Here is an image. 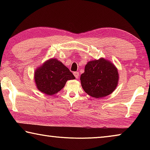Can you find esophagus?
I'll use <instances>...</instances> for the list:
<instances>
[{"instance_id": "1", "label": "esophagus", "mask_w": 150, "mask_h": 150, "mask_svg": "<svg viewBox=\"0 0 150 150\" xmlns=\"http://www.w3.org/2000/svg\"><path fill=\"white\" fill-rule=\"evenodd\" d=\"M73 75H74V76L75 77L76 79H78L79 78V72H73Z\"/></svg>"}]
</instances>
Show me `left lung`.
<instances>
[{"label":"left lung","instance_id":"obj_1","mask_svg":"<svg viewBox=\"0 0 150 150\" xmlns=\"http://www.w3.org/2000/svg\"><path fill=\"white\" fill-rule=\"evenodd\" d=\"M80 80L86 93L93 98H103L117 87L119 74L117 68L110 61L101 57L86 64Z\"/></svg>","mask_w":150,"mask_h":150}]
</instances>
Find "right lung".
Returning a JSON list of instances; mask_svg holds the SVG:
<instances>
[{"mask_svg": "<svg viewBox=\"0 0 150 150\" xmlns=\"http://www.w3.org/2000/svg\"><path fill=\"white\" fill-rule=\"evenodd\" d=\"M34 77L38 89L47 95L59 92L68 80L75 79L69 69L55 58L47 59L37 67Z\"/></svg>", "mask_w": 150, "mask_h": 150, "instance_id": "1", "label": "right lung"}]
</instances>
